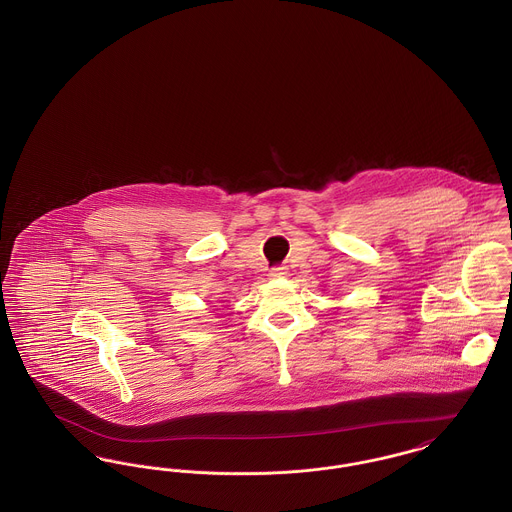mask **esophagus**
<instances>
[{
    "mask_svg": "<svg viewBox=\"0 0 512 512\" xmlns=\"http://www.w3.org/2000/svg\"><path fill=\"white\" fill-rule=\"evenodd\" d=\"M268 276H270V278H272V280H276V278H286V276H288V267L270 268V272H268Z\"/></svg>",
    "mask_w": 512,
    "mask_h": 512,
    "instance_id": "esophagus-1",
    "label": "esophagus"
}]
</instances>
